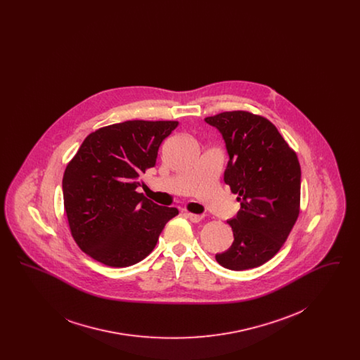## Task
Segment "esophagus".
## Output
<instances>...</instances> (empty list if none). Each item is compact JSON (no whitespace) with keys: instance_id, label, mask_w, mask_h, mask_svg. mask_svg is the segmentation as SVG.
Segmentation results:
<instances>
[{"instance_id":"1","label":"esophagus","mask_w":360,"mask_h":360,"mask_svg":"<svg viewBox=\"0 0 360 360\" xmlns=\"http://www.w3.org/2000/svg\"><path fill=\"white\" fill-rule=\"evenodd\" d=\"M185 214H186L188 220L193 221V223H200L201 220L205 219V214H195V213H190V212H185Z\"/></svg>"}]
</instances>
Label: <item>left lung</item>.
<instances>
[{
  "label": "left lung",
  "mask_w": 360,
  "mask_h": 360,
  "mask_svg": "<svg viewBox=\"0 0 360 360\" xmlns=\"http://www.w3.org/2000/svg\"><path fill=\"white\" fill-rule=\"evenodd\" d=\"M219 129L229 156L224 182L240 210L228 220L233 243L216 260L229 270L262 266L281 250L300 214L301 167L273 122L244 110L206 117Z\"/></svg>",
  "instance_id": "left-lung-1"
}]
</instances>
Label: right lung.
I'll use <instances>...</instances> for the list:
<instances>
[{
    "label": "right lung",
    "instance_id": "obj_1",
    "mask_svg": "<svg viewBox=\"0 0 360 360\" xmlns=\"http://www.w3.org/2000/svg\"><path fill=\"white\" fill-rule=\"evenodd\" d=\"M178 121H125L97 129L81 144L63 175V200L78 247L110 267L147 257L176 207L137 193L139 176L154 167L162 141Z\"/></svg>",
    "mask_w": 360,
    "mask_h": 360
}]
</instances>
